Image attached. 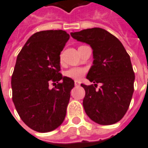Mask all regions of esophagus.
Segmentation results:
<instances>
[{"label": "esophagus", "instance_id": "esophagus-1", "mask_svg": "<svg viewBox=\"0 0 148 148\" xmlns=\"http://www.w3.org/2000/svg\"><path fill=\"white\" fill-rule=\"evenodd\" d=\"M80 84H81V82L79 81H75V86H80Z\"/></svg>", "mask_w": 148, "mask_h": 148}]
</instances>
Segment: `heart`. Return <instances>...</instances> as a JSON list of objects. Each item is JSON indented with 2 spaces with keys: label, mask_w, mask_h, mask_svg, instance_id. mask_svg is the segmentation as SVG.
I'll use <instances>...</instances> for the list:
<instances>
[{
  "label": "heart",
  "mask_w": 148,
  "mask_h": 148,
  "mask_svg": "<svg viewBox=\"0 0 148 148\" xmlns=\"http://www.w3.org/2000/svg\"><path fill=\"white\" fill-rule=\"evenodd\" d=\"M86 70L84 67H72L65 72V76L74 80H79L86 74Z\"/></svg>",
  "instance_id": "b5f03b06"
}]
</instances>
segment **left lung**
I'll use <instances>...</instances> for the list:
<instances>
[{"instance_id": "1", "label": "left lung", "mask_w": 148, "mask_h": 148, "mask_svg": "<svg viewBox=\"0 0 148 148\" xmlns=\"http://www.w3.org/2000/svg\"><path fill=\"white\" fill-rule=\"evenodd\" d=\"M71 36L93 49V65L86 78L95 84H81L86 90L83 99L86 113L99 125L118 122L126 113L134 93L135 76L130 55L122 43L103 28L85 29L71 32ZM99 83L102 86L96 90Z\"/></svg>"}]
</instances>
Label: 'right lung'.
I'll return each mask as SVG.
<instances>
[{"instance_id": "obj_1", "label": "right lung", "mask_w": 148, "mask_h": 148, "mask_svg": "<svg viewBox=\"0 0 148 148\" xmlns=\"http://www.w3.org/2000/svg\"><path fill=\"white\" fill-rule=\"evenodd\" d=\"M69 37L62 30L36 32L17 57L12 99L22 121L35 131L54 130L66 116L74 81L59 73V55ZM50 83L56 86L53 89Z\"/></svg>"}]
</instances>
